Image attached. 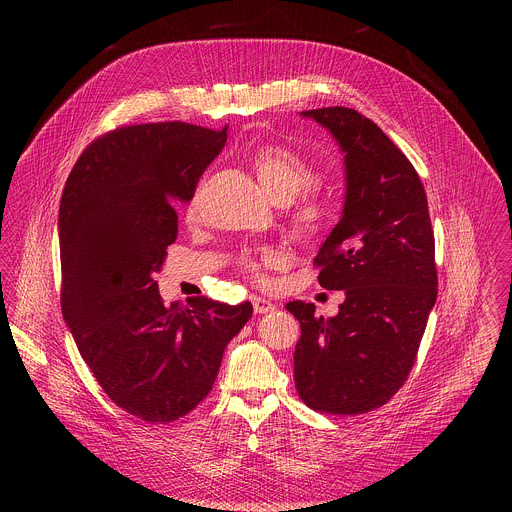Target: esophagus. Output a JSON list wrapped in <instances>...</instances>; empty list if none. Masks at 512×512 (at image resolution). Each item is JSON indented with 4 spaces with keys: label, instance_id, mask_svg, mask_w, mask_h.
<instances>
[{
    "label": "esophagus",
    "instance_id": "1",
    "mask_svg": "<svg viewBox=\"0 0 512 512\" xmlns=\"http://www.w3.org/2000/svg\"><path fill=\"white\" fill-rule=\"evenodd\" d=\"M252 305H254V313H270L276 309V305L264 297H252Z\"/></svg>",
    "mask_w": 512,
    "mask_h": 512
}]
</instances>
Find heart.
I'll use <instances>...</instances> for the list:
<instances>
[{
  "label": "heart",
  "mask_w": 512,
  "mask_h": 512,
  "mask_svg": "<svg viewBox=\"0 0 512 512\" xmlns=\"http://www.w3.org/2000/svg\"><path fill=\"white\" fill-rule=\"evenodd\" d=\"M250 165L264 187V191L276 201L286 203L293 199L302 189L306 191L299 197L290 211V224L301 236L317 234L327 226V222L335 215V197L329 191H323L315 185V165L297 149L284 144H262L250 155ZM197 191L189 199V207L195 205ZM280 262L276 250H260L248 252L240 258V266L258 276L264 268Z\"/></svg>",
  "instance_id": "heart-1"
}]
</instances>
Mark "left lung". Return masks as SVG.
<instances>
[{"label":"left lung","mask_w":512,"mask_h":512,"mask_svg":"<svg viewBox=\"0 0 512 512\" xmlns=\"http://www.w3.org/2000/svg\"><path fill=\"white\" fill-rule=\"evenodd\" d=\"M345 153V203L315 256L325 290H343L335 317L290 301L301 325L295 388L323 414L355 416L386 404L410 374L438 297L434 230L424 185L394 142L353 108L301 112Z\"/></svg>","instance_id":"left-lung-1"}]
</instances>
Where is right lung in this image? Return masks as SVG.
<instances>
[{"instance_id": "right-lung-1", "label": "right lung", "mask_w": 512, "mask_h": 512, "mask_svg": "<svg viewBox=\"0 0 512 512\" xmlns=\"http://www.w3.org/2000/svg\"><path fill=\"white\" fill-rule=\"evenodd\" d=\"M226 142L185 122L124 126L82 151L59 207L63 317L84 363L128 414L165 424L213 388L252 303L163 305L155 274L189 201Z\"/></svg>"}]
</instances>
